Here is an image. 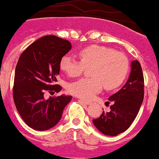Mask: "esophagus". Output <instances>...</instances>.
Masks as SVG:
<instances>
[{"label":"esophagus","instance_id":"34e87169","mask_svg":"<svg viewBox=\"0 0 159 159\" xmlns=\"http://www.w3.org/2000/svg\"><path fill=\"white\" fill-rule=\"evenodd\" d=\"M80 102H82L83 103H84V104H86V105L91 104V102L87 101V100H84V99H80Z\"/></svg>","mask_w":159,"mask_h":159}]
</instances>
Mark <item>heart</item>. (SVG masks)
<instances>
[{"mask_svg":"<svg viewBox=\"0 0 159 159\" xmlns=\"http://www.w3.org/2000/svg\"><path fill=\"white\" fill-rule=\"evenodd\" d=\"M80 61L65 55L60 61V68L68 76L76 78L91 68L92 78L81 79L69 86V92L86 100H91L101 91L113 90L125 80L129 70V61L122 52L99 45H91L79 52Z\"/></svg>","mask_w":159,"mask_h":159,"instance_id":"obj_1","label":"heart"}]
</instances>
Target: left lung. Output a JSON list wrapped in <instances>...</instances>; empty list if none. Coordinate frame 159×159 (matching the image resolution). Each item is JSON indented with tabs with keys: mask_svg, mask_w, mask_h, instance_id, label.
Masks as SVG:
<instances>
[{
	"mask_svg": "<svg viewBox=\"0 0 159 159\" xmlns=\"http://www.w3.org/2000/svg\"><path fill=\"white\" fill-rule=\"evenodd\" d=\"M144 97V79L138 61L132 62L129 78L121 89L109 98L110 112H102L93 123L102 133L117 136L127 130L136 119ZM103 110V109H102Z\"/></svg>",
	"mask_w": 159,
	"mask_h": 159,
	"instance_id": "obj_1",
	"label": "left lung"
}]
</instances>
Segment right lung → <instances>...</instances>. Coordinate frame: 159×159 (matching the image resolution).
<instances>
[{"label":"right lung","mask_w":159,"mask_h":159,"mask_svg":"<svg viewBox=\"0 0 159 159\" xmlns=\"http://www.w3.org/2000/svg\"><path fill=\"white\" fill-rule=\"evenodd\" d=\"M69 41L54 35L40 38L20 55L14 77L13 100L19 113L29 127L45 131L61 120L72 96L61 95L45 99L46 92H60L57 76L60 61L70 49Z\"/></svg>","instance_id":"add662e5"}]
</instances>
